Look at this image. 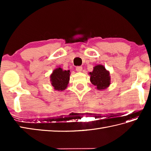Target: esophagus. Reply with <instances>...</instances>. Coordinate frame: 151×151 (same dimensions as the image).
Returning <instances> with one entry per match:
<instances>
[{"instance_id":"obj_1","label":"esophagus","mask_w":151,"mask_h":151,"mask_svg":"<svg viewBox=\"0 0 151 151\" xmlns=\"http://www.w3.org/2000/svg\"><path fill=\"white\" fill-rule=\"evenodd\" d=\"M76 70L77 72H81L82 70V66H77L76 67Z\"/></svg>"}]
</instances>
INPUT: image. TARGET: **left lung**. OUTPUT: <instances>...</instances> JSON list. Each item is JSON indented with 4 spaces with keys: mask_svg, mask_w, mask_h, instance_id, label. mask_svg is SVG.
Here are the masks:
<instances>
[{
    "mask_svg": "<svg viewBox=\"0 0 151 151\" xmlns=\"http://www.w3.org/2000/svg\"><path fill=\"white\" fill-rule=\"evenodd\" d=\"M89 75L91 76V82L97 87V89H104L110 86V73L103 65H96L94 67L93 70L89 73Z\"/></svg>",
    "mask_w": 151,
    "mask_h": 151,
    "instance_id": "1",
    "label": "left lung"
}]
</instances>
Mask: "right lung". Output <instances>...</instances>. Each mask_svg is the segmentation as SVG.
I'll return each instance as SVG.
<instances>
[{
    "instance_id": "right-lung-1",
    "label": "right lung",
    "mask_w": 151,
    "mask_h": 151,
    "mask_svg": "<svg viewBox=\"0 0 151 151\" xmlns=\"http://www.w3.org/2000/svg\"><path fill=\"white\" fill-rule=\"evenodd\" d=\"M70 70H63L62 68L56 69L50 75V81L52 86L56 90H64L69 81Z\"/></svg>"
}]
</instances>
